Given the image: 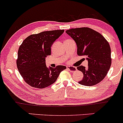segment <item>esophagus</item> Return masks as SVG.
Listing matches in <instances>:
<instances>
[{"mask_svg": "<svg viewBox=\"0 0 123 123\" xmlns=\"http://www.w3.org/2000/svg\"><path fill=\"white\" fill-rule=\"evenodd\" d=\"M67 69L68 71H71V72H75V71H76V68H75V67H67Z\"/></svg>", "mask_w": 123, "mask_h": 123, "instance_id": "obj_1", "label": "esophagus"}]
</instances>
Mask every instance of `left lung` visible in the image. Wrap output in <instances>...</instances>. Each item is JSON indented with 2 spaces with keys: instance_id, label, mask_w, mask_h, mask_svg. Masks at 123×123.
Instances as JSON below:
<instances>
[{
  "instance_id": "left-lung-1",
  "label": "left lung",
  "mask_w": 123,
  "mask_h": 123,
  "mask_svg": "<svg viewBox=\"0 0 123 123\" xmlns=\"http://www.w3.org/2000/svg\"><path fill=\"white\" fill-rule=\"evenodd\" d=\"M66 33L76 43L78 55L87 56L88 67H77L83 74L79 83L87 86L98 84L105 78L111 66L109 43L101 34L88 27L71 29Z\"/></svg>"
}]
</instances>
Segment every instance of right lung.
I'll return each instance as SVG.
<instances>
[{
    "mask_svg": "<svg viewBox=\"0 0 123 123\" xmlns=\"http://www.w3.org/2000/svg\"><path fill=\"white\" fill-rule=\"evenodd\" d=\"M64 32V30L45 31L30 35L23 41L16 62L20 75L30 86L39 89L48 87L67 68L63 65L48 68L45 64V58L51 55V46Z\"/></svg>",
    "mask_w": 123,
    "mask_h": 123,
    "instance_id": "add662e5",
    "label": "right lung"
}]
</instances>
